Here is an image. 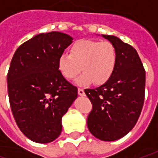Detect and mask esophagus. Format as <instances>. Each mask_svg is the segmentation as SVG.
<instances>
[{"label": "esophagus", "instance_id": "1", "mask_svg": "<svg viewBox=\"0 0 158 158\" xmlns=\"http://www.w3.org/2000/svg\"><path fill=\"white\" fill-rule=\"evenodd\" d=\"M78 94H79V95L84 96L85 95L84 90L82 89V88H79V89H78Z\"/></svg>", "mask_w": 158, "mask_h": 158}]
</instances>
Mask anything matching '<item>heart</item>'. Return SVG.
Here are the masks:
<instances>
[{"mask_svg":"<svg viewBox=\"0 0 158 158\" xmlns=\"http://www.w3.org/2000/svg\"><path fill=\"white\" fill-rule=\"evenodd\" d=\"M118 62L116 47L111 42L80 39L70 48V54L64 52L57 59V68L68 80L74 79L82 71L79 85L93 82L101 85L107 82L114 74Z\"/></svg>","mask_w":158,"mask_h":158,"instance_id":"obj_1","label":"heart"}]
</instances>
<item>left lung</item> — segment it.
<instances>
[{
    "mask_svg": "<svg viewBox=\"0 0 158 158\" xmlns=\"http://www.w3.org/2000/svg\"><path fill=\"white\" fill-rule=\"evenodd\" d=\"M102 36L116 47V68L107 82L85 93L93 106L87 117L89 131L110 142L126 135L138 121L144 102L145 70L134 47L114 35Z\"/></svg>",
    "mask_w": 158,
    "mask_h": 158,
    "instance_id": "obj_1",
    "label": "left lung"
}]
</instances>
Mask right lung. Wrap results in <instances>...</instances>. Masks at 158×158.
<instances>
[{
    "instance_id": "right-lung-1",
    "label": "right lung",
    "mask_w": 158,
    "mask_h": 158,
    "mask_svg": "<svg viewBox=\"0 0 158 158\" xmlns=\"http://www.w3.org/2000/svg\"><path fill=\"white\" fill-rule=\"evenodd\" d=\"M73 37L52 31L21 44L8 69L9 104L25 136L38 143H51L62 130V116L78 96L57 68V59Z\"/></svg>"
}]
</instances>
